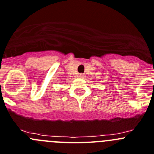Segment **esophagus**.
I'll use <instances>...</instances> for the list:
<instances>
[{
    "label": "esophagus",
    "instance_id": "1",
    "mask_svg": "<svg viewBox=\"0 0 154 154\" xmlns=\"http://www.w3.org/2000/svg\"><path fill=\"white\" fill-rule=\"evenodd\" d=\"M79 77H80V78H84V77H85V75H84V74H80V75H79Z\"/></svg>",
    "mask_w": 154,
    "mask_h": 154
}]
</instances>
